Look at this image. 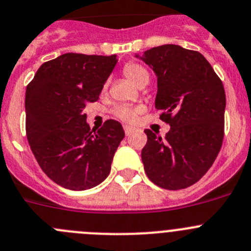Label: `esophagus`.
I'll use <instances>...</instances> for the list:
<instances>
[{"label":"esophagus","instance_id":"1","mask_svg":"<svg viewBox=\"0 0 251 251\" xmlns=\"http://www.w3.org/2000/svg\"><path fill=\"white\" fill-rule=\"evenodd\" d=\"M133 130H135V128L131 127V126H127V125L124 126V131H125V135H126V136H128V135H131V133L133 132Z\"/></svg>","mask_w":251,"mask_h":251}]
</instances>
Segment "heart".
<instances>
[{"label":"heart","mask_w":251,"mask_h":251,"mask_svg":"<svg viewBox=\"0 0 251 251\" xmlns=\"http://www.w3.org/2000/svg\"><path fill=\"white\" fill-rule=\"evenodd\" d=\"M124 74H125V76L131 83H133L137 86H141L144 84L149 83V73L141 64H137V63H127L124 67ZM106 88L107 81L104 85V89ZM114 115L118 119H120V120L125 121V123H133V121L136 120L137 110L128 106H119L114 110Z\"/></svg>","instance_id":"b5f03b06"}]
</instances>
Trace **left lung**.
<instances>
[{"instance_id": "left-lung-1", "label": "left lung", "mask_w": 251, "mask_h": 251, "mask_svg": "<svg viewBox=\"0 0 251 251\" xmlns=\"http://www.w3.org/2000/svg\"><path fill=\"white\" fill-rule=\"evenodd\" d=\"M141 59L157 75L154 105L161 120L171 126L163 139L145 130V172L161 188H187L207 173L221 151L226 111L223 83L200 51L175 44L149 49Z\"/></svg>"}]
</instances>
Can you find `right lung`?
I'll return each mask as SVG.
<instances>
[{"mask_svg":"<svg viewBox=\"0 0 251 251\" xmlns=\"http://www.w3.org/2000/svg\"><path fill=\"white\" fill-rule=\"evenodd\" d=\"M116 55L65 53L43 63L25 90V132L30 150L51 181L72 191L101 183L125 136L120 123L90 130L84 109L97 101Z\"/></svg>","mask_w":251,"mask_h":251,"instance_id":"obj_1","label":"right lung"}]
</instances>
